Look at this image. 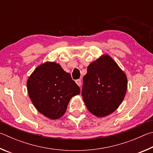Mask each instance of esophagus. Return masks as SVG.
<instances>
[{
  "label": "esophagus",
  "instance_id": "obj_1",
  "mask_svg": "<svg viewBox=\"0 0 153 153\" xmlns=\"http://www.w3.org/2000/svg\"><path fill=\"white\" fill-rule=\"evenodd\" d=\"M81 79H78V80H76V83L77 84V85H78V86H81Z\"/></svg>",
  "mask_w": 153,
  "mask_h": 153
}]
</instances>
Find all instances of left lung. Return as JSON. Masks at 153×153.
<instances>
[{
	"mask_svg": "<svg viewBox=\"0 0 153 153\" xmlns=\"http://www.w3.org/2000/svg\"><path fill=\"white\" fill-rule=\"evenodd\" d=\"M127 88L124 72L110 56L103 54L87 67L83 77L82 99L91 113L103 117L118 108Z\"/></svg>",
	"mask_w": 153,
	"mask_h": 153,
	"instance_id": "1",
	"label": "left lung"
}]
</instances>
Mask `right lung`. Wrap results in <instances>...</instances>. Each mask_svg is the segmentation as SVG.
Instances as JSON below:
<instances>
[{"label":"right lung","mask_w":153,"mask_h":153,"mask_svg":"<svg viewBox=\"0 0 153 153\" xmlns=\"http://www.w3.org/2000/svg\"><path fill=\"white\" fill-rule=\"evenodd\" d=\"M27 89L37 110L51 120L63 116L71 98L81 92L71 75L60 64L48 61L40 64L31 74Z\"/></svg>","instance_id":"add662e5"}]
</instances>
